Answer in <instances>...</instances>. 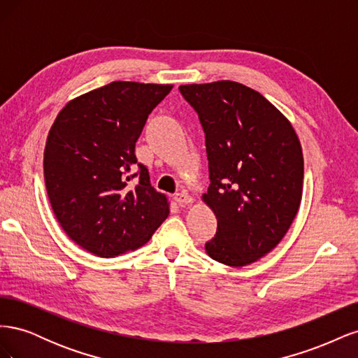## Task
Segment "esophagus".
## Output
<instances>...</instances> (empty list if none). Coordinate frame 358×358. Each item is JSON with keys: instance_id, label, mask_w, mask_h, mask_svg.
Returning a JSON list of instances; mask_svg holds the SVG:
<instances>
[{"instance_id": "esophagus-1", "label": "esophagus", "mask_w": 358, "mask_h": 358, "mask_svg": "<svg viewBox=\"0 0 358 358\" xmlns=\"http://www.w3.org/2000/svg\"><path fill=\"white\" fill-rule=\"evenodd\" d=\"M175 200L180 206H188V204H191L194 201V199L187 192H178L176 196H175Z\"/></svg>"}]
</instances>
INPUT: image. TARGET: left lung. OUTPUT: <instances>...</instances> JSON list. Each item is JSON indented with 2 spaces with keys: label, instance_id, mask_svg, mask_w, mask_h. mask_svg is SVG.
I'll use <instances>...</instances> for the list:
<instances>
[{
  "label": "left lung",
  "instance_id": "1",
  "mask_svg": "<svg viewBox=\"0 0 358 358\" xmlns=\"http://www.w3.org/2000/svg\"><path fill=\"white\" fill-rule=\"evenodd\" d=\"M204 129L210 185L203 201L218 229L206 252L243 267L282 241L301 201L303 152L288 119L233 80L180 85Z\"/></svg>",
  "mask_w": 358,
  "mask_h": 358
}]
</instances>
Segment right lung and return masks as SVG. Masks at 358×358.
Returning <instances> with one entry per match:
<instances>
[{"label":"right lung","mask_w":358,"mask_h":358,"mask_svg":"<svg viewBox=\"0 0 358 358\" xmlns=\"http://www.w3.org/2000/svg\"><path fill=\"white\" fill-rule=\"evenodd\" d=\"M173 85L116 80L69 101L46 140L45 183L62 230L103 258L143 246L169 216L134 149Z\"/></svg>","instance_id":"right-lung-1"}]
</instances>
